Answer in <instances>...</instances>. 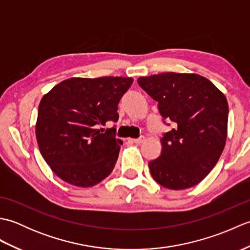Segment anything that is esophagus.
<instances>
[{
    "label": "esophagus",
    "instance_id": "esophagus-1",
    "mask_svg": "<svg viewBox=\"0 0 250 250\" xmlns=\"http://www.w3.org/2000/svg\"><path fill=\"white\" fill-rule=\"evenodd\" d=\"M130 141L132 143H135V144H142V143L145 141V137L144 136H141V137H139V139H131Z\"/></svg>",
    "mask_w": 250,
    "mask_h": 250
}]
</instances>
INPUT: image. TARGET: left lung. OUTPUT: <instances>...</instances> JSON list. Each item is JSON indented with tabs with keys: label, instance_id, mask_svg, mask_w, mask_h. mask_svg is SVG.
Segmentation results:
<instances>
[{
	"label": "left lung",
	"instance_id": "left-lung-1",
	"mask_svg": "<svg viewBox=\"0 0 250 250\" xmlns=\"http://www.w3.org/2000/svg\"><path fill=\"white\" fill-rule=\"evenodd\" d=\"M137 83L157 101L163 120L174 124L161 139V155L148 163L152 178L173 190L198 185L226 145L229 106L225 94L198 74L161 73L140 77Z\"/></svg>",
	"mask_w": 250,
	"mask_h": 250
}]
</instances>
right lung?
<instances>
[{
	"instance_id": "obj_1",
	"label": "right lung",
	"mask_w": 250,
	"mask_h": 250,
	"mask_svg": "<svg viewBox=\"0 0 250 250\" xmlns=\"http://www.w3.org/2000/svg\"><path fill=\"white\" fill-rule=\"evenodd\" d=\"M130 77L70 78L41 100L35 126L44 160L58 177L77 187H92L113 171L122 141L116 128L119 101Z\"/></svg>"
}]
</instances>
